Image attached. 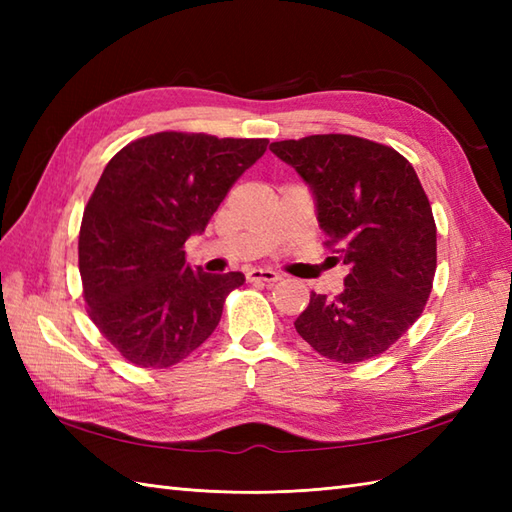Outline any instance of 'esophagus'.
<instances>
[{
    "instance_id": "esophagus-1",
    "label": "esophagus",
    "mask_w": 512,
    "mask_h": 512,
    "mask_svg": "<svg viewBox=\"0 0 512 512\" xmlns=\"http://www.w3.org/2000/svg\"><path fill=\"white\" fill-rule=\"evenodd\" d=\"M246 279L253 281V284H275V281L281 279V275L268 268H253L246 273Z\"/></svg>"
}]
</instances>
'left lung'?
<instances>
[{"instance_id": "8db88e82", "label": "left lung", "mask_w": 512, "mask_h": 512, "mask_svg": "<svg viewBox=\"0 0 512 512\" xmlns=\"http://www.w3.org/2000/svg\"><path fill=\"white\" fill-rule=\"evenodd\" d=\"M270 151L310 184L325 246L350 268L341 295L312 292L299 336L345 365L387 352L422 314L436 275V220L411 162L350 134L279 140Z\"/></svg>"}]
</instances>
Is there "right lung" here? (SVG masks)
I'll use <instances>...</instances> for the list:
<instances>
[{
  "label": "right lung",
  "instance_id": "right-lung-1",
  "mask_svg": "<svg viewBox=\"0 0 512 512\" xmlns=\"http://www.w3.org/2000/svg\"><path fill=\"white\" fill-rule=\"evenodd\" d=\"M266 147V138L158 132L107 162L83 211L79 270L90 319L125 361L171 367L217 328L244 275L191 270L184 242Z\"/></svg>",
  "mask_w": 512,
  "mask_h": 512
}]
</instances>
